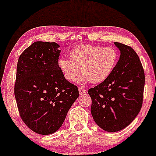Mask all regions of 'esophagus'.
<instances>
[{"instance_id": "34e87169", "label": "esophagus", "mask_w": 156, "mask_h": 156, "mask_svg": "<svg viewBox=\"0 0 156 156\" xmlns=\"http://www.w3.org/2000/svg\"><path fill=\"white\" fill-rule=\"evenodd\" d=\"M85 92V89L82 88V87H79V93H80V94H83Z\"/></svg>"}]
</instances>
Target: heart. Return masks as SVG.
Instances as JSON below:
<instances>
[{"label": "heart", "instance_id": "heart-1", "mask_svg": "<svg viewBox=\"0 0 156 156\" xmlns=\"http://www.w3.org/2000/svg\"><path fill=\"white\" fill-rule=\"evenodd\" d=\"M118 60L119 53L113 47L80 45L69 52V58H59L58 66L68 81H74L82 72L81 83L99 84L111 76Z\"/></svg>", "mask_w": 156, "mask_h": 156}]
</instances>
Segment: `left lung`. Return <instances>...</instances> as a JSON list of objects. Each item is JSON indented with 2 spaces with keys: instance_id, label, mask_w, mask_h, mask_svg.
<instances>
[{
  "instance_id": "1",
  "label": "left lung",
  "mask_w": 156,
  "mask_h": 156,
  "mask_svg": "<svg viewBox=\"0 0 156 156\" xmlns=\"http://www.w3.org/2000/svg\"><path fill=\"white\" fill-rule=\"evenodd\" d=\"M120 50L119 60L105 82L91 87V114L98 126L117 132L128 126L142 107L145 83L144 69L130 46L115 42Z\"/></svg>"
}]
</instances>
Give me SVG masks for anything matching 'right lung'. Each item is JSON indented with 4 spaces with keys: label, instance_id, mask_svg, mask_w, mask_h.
Instances as JSON below:
<instances>
[{
    "label": "right lung",
    "instance_id": "1",
    "mask_svg": "<svg viewBox=\"0 0 156 156\" xmlns=\"http://www.w3.org/2000/svg\"><path fill=\"white\" fill-rule=\"evenodd\" d=\"M56 43L37 41L20 55L15 97L23 122L41 135L54 133L79 97L78 87L64 78L58 66Z\"/></svg>",
    "mask_w": 156,
    "mask_h": 156
}]
</instances>
